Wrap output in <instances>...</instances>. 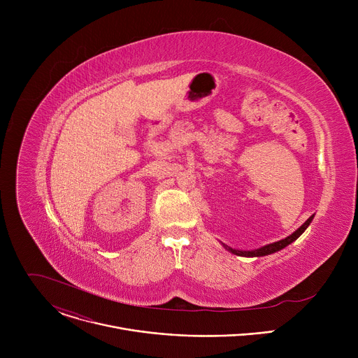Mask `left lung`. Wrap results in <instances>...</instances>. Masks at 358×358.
I'll return each instance as SVG.
<instances>
[{"instance_id":"1","label":"left lung","mask_w":358,"mask_h":358,"mask_svg":"<svg viewBox=\"0 0 358 358\" xmlns=\"http://www.w3.org/2000/svg\"><path fill=\"white\" fill-rule=\"evenodd\" d=\"M312 220H313V215H312L308 221H306L297 231H294L292 235H289L287 238H285V239H282V241H278V242H273V243H269V245L262 246V248H259V249H255V250H238V249H232V248H229V246H227V245H224V246H225L229 252H232L234 255H238V257H265V255L278 252V250L283 249L285 246H287L289 243H292L293 241H296V239L304 232V229L309 227V224L312 222Z\"/></svg>"}]
</instances>
